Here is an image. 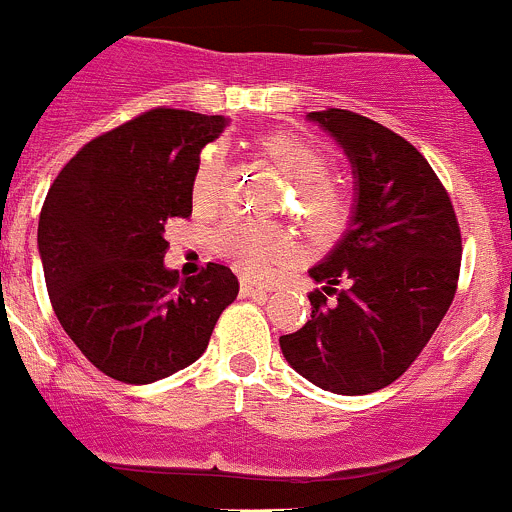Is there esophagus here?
<instances>
[{"mask_svg":"<svg viewBox=\"0 0 512 512\" xmlns=\"http://www.w3.org/2000/svg\"><path fill=\"white\" fill-rule=\"evenodd\" d=\"M266 295H269V287H264V284L248 282V279L241 282V297H259V300H264Z\"/></svg>","mask_w":512,"mask_h":512,"instance_id":"esophagus-1","label":"esophagus"}]
</instances>
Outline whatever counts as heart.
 <instances>
[{
    "label": "heart",
    "instance_id": "1",
    "mask_svg": "<svg viewBox=\"0 0 512 512\" xmlns=\"http://www.w3.org/2000/svg\"><path fill=\"white\" fill-rule=\"evenodd\" d=\"M261 151L292 182L295 210L307 228L315 233H333L343 220V197L333 184L325 182L330 169L328 156L300 135L289 133L266 138ZM220 176H223V153L220 148H207L192 184V200L197 205L215 200ZM215 246L238 269L248 274H266L271 266L295 251V235L284 225L235 215L217 228Z\"/></svg>",
    "mask_w": 512,
    "mask_h": 512
}]
</instances>
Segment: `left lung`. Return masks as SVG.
Instances as JSON below:
<instances>
[{
	"label": "left lung",
	"mask_w": 512,
	"mask_h": 512,
	"mask_svg": "<svg viewBox=\"0 0 512 512\" xmlns=\"http://www.w3.org/2000/svg\"><path fill=\"white\" fill-rule=\"evenodd\" d=\"M354 171V212L312 266V315L279 338L284 359L320 390L369 395L431 341L456 295L461 233L449 192L408 140L348 110L310 112ZM333 294L334 300L327 302Z\"/></svg>",
	"instance_id": "left-lung-1"
}]
</instances>
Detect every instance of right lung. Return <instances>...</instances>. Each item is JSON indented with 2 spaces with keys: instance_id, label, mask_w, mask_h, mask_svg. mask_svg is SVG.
Instances as JSON below:
<instances>
[{
  "instance_id": "add662e5",
  "label": "right lung",
  "mask_w": 512,
  "mask_h": 512,
  "mask_svg": "<svg viewBox=\"0 0 512 512\" xmlns=\"http://www.w3.org/2000/svg\"><path fill=\"white\" fill-rule=\"evenodd\" d=\"M223 115L156 107L81 148L40 210L38 251L58 323L99 372L151 384L205 354L238 297L223 264L166 269L171 217L192 215L200 151Z\"/></svg>"
}]
</instances>
